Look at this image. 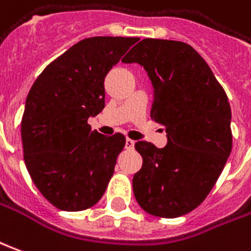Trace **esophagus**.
I'll list each match as a JSON object with an SVG mask.
<instances>
[{
  "mask_svg": "<svg viewBox=\"0 0 251 251\" xmlns=\"http://www.w3.org/2000/svg\"><path fill=\"white\" fill-rule=\"evenodd\" d=\"M125 147H126V150H133V148H134V141L130 140V138H126Z\"/></svg>",
  "mask_w": 251,
  "mask_h": 251,
  "instance_id": "obj_1",
  "label": "esophagus"
}]
</instances>
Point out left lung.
<instances>
[{
	"instance_id": "1",
	"label": "left lung",
	"mask_w": 251,
	"mask_h": 251,
	"mask_svg": "<svg viewBox=\"0 0 251 251\" xmlns=\"http://www.w3.org/2000/svg\"><path fill=\"white\" fill-rule=\"evenodd\" d=\"M144 66L153 87L151 118L166 127L167 145L137 141L143 167L133 193L144 211L179 217L215 186L232 150L231 107L211 68L190 45L143 39L122 58Z\"/></svg>"
}]
</instances>
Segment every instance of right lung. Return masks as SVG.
Returning a JSON list of instances; mask_svg holds the SVG:
<instances>
[{
	"instance_id": "add662e5",
	"label": "right lung",
	"mask_w": 251,
	"mask_h": 251,
	"mask_svg": "<svg viewBox=\"0 0 251 251\" xmlns=\"http://www.w3.org/2000/svg\"><path fill=\"white\" fill-rule=\"evenodd\" d=\"M137 38L80 40L47 65L28 92L22 120L24 162L43 197L61 211L101 199L126 138L91 129L104 108V77Z\"/></svg>"
}]
</instances>
